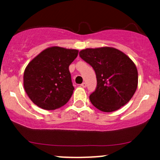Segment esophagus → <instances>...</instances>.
<instances>
[{
    "mask_svg": "<svg viewBox=\"0 0 160 160\" xmlns=\"http://www.w3.org/2000/svg\"><path fill=\"white\" fill-rule=\"evenodd\" d=\"M81 87H83V88H85V87H87V83H86V82H82L81 84Z\"/></svg>",
    "mask_w": 160,
    "mask_h": 160,
    "instance_id": "esophagus-1",
    "label": "esophagus"
}]
</instances>
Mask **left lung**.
Instances as JSON below:
<instances>
[{
  "instance_id": "left-lung-1",
  "label": "left lung",
  "mask_w": 160,
  "mask_h": 160,
  "mask_svg": "<svg viewBox=\"0 0 160 160\" xmlns=\"http://www.w3.org/2000/svg\"><path fill=\"white\" fill-rule=\"evenodd\" d=\"M79 56L95 71L97 87L90 100L96 108L112 112L131 100L138 86V71L128 55L115 48L101 47L82 49Z\"/></svg>"
}]
</instances>
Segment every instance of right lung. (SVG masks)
Returning <instances> with one entry per match:
<instances>
[{"mask_svg":"<svg viewBox=\"0 0 160 160\" xmlns=\"http://www.w3.org/2000/svg\"><path fill=\"white\" fill-rule=\"evenodd\" d=\"M78 49L53 46L44 49L28 64L24 72V88L31 101L44 110L60 108L74 90L69 66Z\"/></svg>","mask_w":160,"mask_h":160,"instance_id":"add662e5","label":"right lung"}]
</instances>
